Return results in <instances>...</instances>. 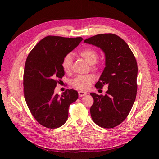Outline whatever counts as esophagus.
<instances>
[{
    "instance_id": "obj_1",
    "label": "esophagus",
    "mask_w": 159,
    "mask_h": 159,
    "mask_svg": "<svg viewBox=\"0 0 159 159\" xmlns=\"http://www.w3.org/2000/svg\"><path fill=\"white\" fill-rule=\"evenodd\" d=\"M87 92H81V91L79 92V95L80 97H83L84 96H85V95H87Z\"/></svg>"
}]
</instances>
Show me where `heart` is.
Masks as SVG:
<instances>
[{"mask_svg":"<svg viewBox=\"0 0 159 159\" xmlns=\"http://www.w3.org/2000/svg\"><path fill=\"white\" fill-rule=\"evenodd\" d=\"M79 55L85 61L92 66L95 64L98 59V52L95 49L91 47H87L80 50ZM72 58L70 55H67L63 57L61 62L63 70L66 72H68L72 67ZM94 81V77L92 75L79 76L75 78L72 81V85L79 90H86L89 87L90 85Z\"/></svg>","mask_w":159,"mask_h":159,"instance_id":"obj_1","label":"heart"}]
</instances>
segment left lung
I'll list each match as a JSON object with an SVG mask.
<instances>
[{
    "mask_svg": "<svg viewBox=\"0 0 159 159\" xmlns=\"http://www.w3.org/2000/svg\"><path fill=\"white\" fill-rule=\"evenodd\" d=\"M84 42L100 48L105 55V67L95 86L107 85L108 90L104 96L90 93L93 98L91 116L99 126L114 128L126 119L136 98V59L124 40L112 33L96 35Z\"/></svg>",
    "mask_w": 159,
    "mask_h": 159,
    "instance_id": "left-lung-1",
    "label": "left lung"
}]
</instances>
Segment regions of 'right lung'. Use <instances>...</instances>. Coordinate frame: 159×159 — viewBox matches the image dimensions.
Segmentation results:
<instances>
[{
	"instance_id": "obj_1",
	"label": "right lung",
	"mask_w": 159,
	"mask_h": 159,
	"mask_svg": "<svg viewBox=\"0 0 159 159\" xmlns=\"http://www.w3.org/2000/svg\"><path fill=\"white\" fill-rule=\"evenodd\" d=\"M82 38L47 36L29 53L24 71V93L33 116L43 126L56 128L66 123L70 105L79 98L77 91L55 93L58 80L65 72L63 57L81 42Z\"/></svg>"
}]
</instances>
